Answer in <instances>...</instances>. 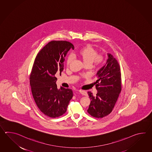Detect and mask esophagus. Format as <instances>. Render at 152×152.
<instances>
[{"label": "esophagus", "mask_w": 152, "mask_h": 152, "mask_svg": "<svg viewBox=\"0 0 152 152\" xmlns=\"http://www.w3.org/2000/svg\"><path fill=\"white\" fill-rule=\"evenodd\" d=\"M78 91H79V92H80L82 95H83V96H87V93L86 92V91L82 90H79Z\"/></svg>", "instance_id": "esophagus-1"}]
</instances>
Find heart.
Returning <instances> with one entry per match:
<instances>
[{
	"mask_svg": "<svg viewBox=\"0 0 152 152\" xmlns=\"http://www.w3.org/2000/svg\"><path fill=\"white\" fill-rule=\"evenodd\" d=\"M74 55L81 59L86 65H91L92 64L96 66L100 65L104 58L103 55L98 54L97 50L88 45H85L77 49L74 53ZM72 60L71 56H69L66 60V65H69Z\"/></svg>",
	"mask_w": 152,
	"mask_h": 152,
	"instance_id": "heart-1",
	"label": "heart"
}]
</instances>
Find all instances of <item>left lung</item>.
Instances as JSON below:
<instances>
[{
	"label": "left lung",
	"instance_id": "1",
	"mask_svg": "<svg viewBox=\"0 0 152 152\" xmlns=\"http://www.w3.org/2000/svg\"><path fill=\"white\" fill-rule=\"evenodd\" d=\"M105 65L97 72L94 83L97 94L94 97L88 92L91 99L87 112L96 118H103L113 110L121 91V73L119 64L111 54Z\"/></svg>",
	"mask_w": 152,
	"mask_h": 152
}]
</instances>
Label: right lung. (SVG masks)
I'll return each instance as SVG.
<instances>
[{"instance_id": "1", "label": "right lung", "mask_w": 152, "mask_h": 152, "mask_svg": "<svg viewBox=\"0 0 152 152\" xmlns=\"http://www.w3.org/2000/svg\"><path fill=\"white\" fill-rule=\"evenodd\" d=\"M74 45L66 41H52L36 56L30 75L32 96L37 106L46 116L56 118L66 112L73 91L61 87L58 89L57 75L64 69L67 52Z\"/></svg>"}]
</instances>
